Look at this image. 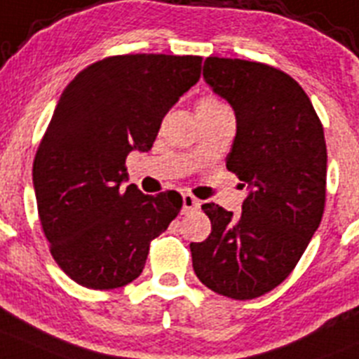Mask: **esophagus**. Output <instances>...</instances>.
<instances>
[{
	"label": "esophagus",
	"instance_id": "esophagus-1",
	"mask_svg": "<svg viewBox=\"0 0 359 359\" xmlns=\"http://www.w3.org/2000/svg\"><path fill=\"white\" fill-rule=\"evenodd\" d=\"M200 207V202L195 198L193 195H189V193H184L182 195V212L187 214V212H193V210H196Z\"/></svg>",
	"mask_w": 359,
	"mask_h": 359
}]
</instances>
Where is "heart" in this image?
Here are the masks:
<instances>
[{"label": "heart", "instance_id": "1", "mask_svg": "<svg viewBox=\"0 0 359 359\" xmlns=\"http://www.w3.org/2000/svg\"><path fill=\"white\" fill-rule=\"evenodd\" d=\"M219 106H223V104H221L217 99H214V97H203V99H200L198 106H196V111H198V109L219 108Z\"/></svg>", "mask_w": 359, "mask_h": 359}]
</instances>
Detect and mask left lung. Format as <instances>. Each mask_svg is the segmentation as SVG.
<instances>
[{
	"mask_svg": "<svg viewBox=\"0 0 359 359\" xmlns=\"http://www.w3.org/2000/svg\"><path fill=\"white\" fill-rule=\"evenodd\" d=\"M203 79L236 113L226 168L248 184L243 214L203 203L212 232L191 243L203 285L253 299L285 280L319 229L326 202V140L304 90L285 72L209 56Z\"/></svg>",
	"mask_w": 359,
	"mask_h": 359,
	"instance_id": "left-lung-1",
	"label": "left lung"
}]
</instances>
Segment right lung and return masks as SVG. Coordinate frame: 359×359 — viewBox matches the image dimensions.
Returning <instances> with one entry per match:
<instances>
[{
    "label": "right lung",
    "instance_id": "add662e5",
    "mask_svg": "<svg viewBox=\"0 0 359 359\" xmlns=\"http://www.w3.org/2000/svg\"><path fill=\"white\" fill-rule=\"evenodd\" d=\"M200 70V56H111L63 90L36 150L33 187L53 259L79 285L108 290L136 280L150 241L180 212L175 191L123 189L126 157L152 149Z\"/></svg>",
    "mask_w": 359,
    "mask_h": 359
}]
</instances>
